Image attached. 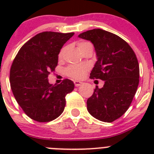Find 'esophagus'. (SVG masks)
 <instances>
[{
  "label": "esophagus",
  "instance_id": "obj_1",
  "mask_svg": "<svg viewBox=\"0 0 154 154\" xmlns=\"http://www.w3.org/2000/svg\"><path fill=\"white\" fill-rule=\"evenodd\" d=\"M74 84H75V85L76 87H78V86H79L80 85H81L82 82H80V81H74Z\"/></svg>",
  "mask_w": 154,
  "mask_h": 154
}]
</instances>
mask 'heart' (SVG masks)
I'll return each mask as SVG.
<instances>
[{"mask_svg": "<svg viewBox=\"0 0 154 154\" xmlns=\"http://www.w3.org/2000/svg\"><path fill=\"white\" fill-rule=\"evenodd\" d=\"M78 45L79 48H83L87 45H92V44L88 42H79ZM62 55V52L60 54V55ZM87 70H88V67L85 65H71L65 69V72L71 78L75 79H80L85 75Z\"/></svg>", "mask_w": 154, "mask_h": 154, "instance_id": "heart-1", "label": "heart"}]
</instances>
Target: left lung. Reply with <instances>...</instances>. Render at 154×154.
<instances>
[{
	"instance_id": "left-lung-1",
	"label": "left lung",
	"mask_w": 154,
	"mask_h": 154,
	"mask_svg": "<svg viewBox=\"0 0 154 154\" xmlns=\"http://www.w3.org/2000/svg\"><path fill=\"white\" fill-rule=\"evenodd\" d=\"M79 38L93 44L97 61L90 79L105 82L103 88L96 86L87 100L89 113L103 122L111 123L129 109L139 85L140 68L135 53L118 35L103 29H92Z\"/></svg>"
}]
</instances>
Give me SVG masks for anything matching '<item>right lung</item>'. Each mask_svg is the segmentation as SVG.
I'll use <instances>...</instances> for the list:
<instances>
[{"instance_id": "1", "label": "right lung", "mask_w": 154, "mask_h": 154, "mask_svg": "<svg viewBox=\"0 0 154 154\" xmlns=\"http://www.w3.org/2000/svg\"><path fill=\"white\" fill-rule=\"evenodd\" d=\"M71 33L44 31L25 43L13 61L11 88L25 114L40 123L54 120L65 106V96L74 89L72 81L52 85L48 77L58 65V54Z\"/></svg>"}]
</instances>
